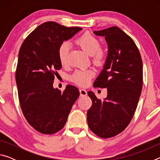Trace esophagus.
Instances as JSON below:
<instances>
[{
	"label": "esophagus",
	"mask_w": 160,
	"mask_h": 160,
	"mask_svg": "<svg viewBox=\"0 0 160 160\" xmlns=\"http://www.w3.org/2000/svg\"><path fill=\"white\" fill-rule=\"evenodd\" d=\"M80 96L81 97H83V96H86L88 93H87V91L85 90H84V89H80Z\"/></svg>",
	"instance_id": "34e87169"
}]
</instances>
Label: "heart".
<instances>
[{
    "mask_svg": "<svg viewBox=\"0 0 160 160\" xmlns=\"http://www.w3.org/2000/svg\"><path fill=\"white\" fill-rule=\"evenodd\" d=\"M75 43L88 55L92 56L94 63L100 65L103 63L106 56V53L103 48H100V42L95 36L90 32H86L77 39ZM68 51L69 44L67 42H63L59 47L58 58L62 65L66 63ZM93 75L94 72L92 70H78L72 75L71 80L80 86H86L90 82Z\"/></svg>",
    "mask_w": 160,
    "mask_h": 160,
    "instance_id": "1",
    "label": "heart"
}]
</instances>
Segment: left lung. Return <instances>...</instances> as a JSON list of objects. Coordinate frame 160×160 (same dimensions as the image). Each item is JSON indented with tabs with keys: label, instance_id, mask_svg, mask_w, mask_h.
<instances>
[{
	"label": "left lung",
	"instance_id": "obj_1",
	"mask_svg": "<svg viewBox=\"0 0 160 160\" xmlns=\"http://www.w3.org/2000/svg\"><path fill=\"white\" fill-rule=\"evenodd\" d=\"M104 37L108 53L94 88H107L104 100L88 92L92 104L87 113L89 128L103 138L122 132L131 122L142 88V62L131 37L117 27L93 32Z\"/></svg>",
	"mask_w": 160,
	"mask_h": 160
}]
</instances>
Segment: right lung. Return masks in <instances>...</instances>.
Here are the masks:
<instances>
[{
  "instance_id": "add662e5",
  "label": "right lung",
  "mask_w": 160,
  "mask_h": 160,
  "mask_svg": "<svg viewBox=\"0 0 160 160\" xmlns=\"http://www.w3.org/2000/svg\"><path fill=\"white\" fill-rule=\"evenodd\" d=\"M81 29L47 22L28 35L19 51L15 80L21 109L30 126L43 134L63 128L80 95L76 87L67 85L61 92L53 84L62 68L59 47Z\"/></svg>"
}]
</instances>
